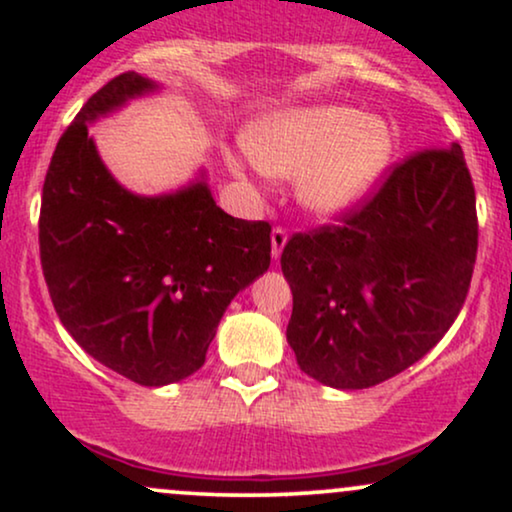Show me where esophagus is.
Here are the masks:
<instances>
[{
    "label": "esophagus",
    "mask_w": 512,
    "mask_h": 512,
    "mask_svg": "<svg viewBox=\"0 0 512 512\" xmlns=\"http://www.w3.org/2000/svg\"><path fill=\"white\" fill-rule=\"evenodd\" d=\"M286 240H289V236H286L284 228H274V231H272V260L274 262L279 260L281 252H284Z\"/></svg>",
    "instance_id": "obj_1"
}]
</instances>
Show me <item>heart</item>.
Returning <instances> with one entry per match:
<instances>
[{
	"mask_svg": "<svg viewBox=\"0 0 512 512\" xmlns=\"http://www.w3.org/2000/svg\"><path fill=\"white\" fill-rule=\"evenodd\" d=\"M245 149L272 178H298V199L315 214L354 207L383 175L395 134L383 120L346 105H310L264 115L245 132ZM231 168L243 175L236 158Z\"/></svg>",
	"mask_w": 512,
	"mask_h": 512,
	"instance_id": "1",
	"label": "heart"
}]
</instances>
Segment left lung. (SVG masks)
Wrapping results in <instances>:
<instances>
[{"instance_id":"obj_1","label":"left lung","mask_w":512,"mask_h":512,"mask_svg":"<svg viewBox=\"0 0 512 512\" xmlns=\"http://www.w3.org/2000/svg\"><path fill=\"white\" fill-rule=\"evenodd\" d=\"M477 197L460 144L421 151L339 226L281 252L286 327L305 375L363 390L407 370L450 330L477 260Z\"/></svg>"}]
</instances>
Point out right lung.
<instances>
[{
    "label": "right lung",
    "mask_w": 512,
    "mask_h": 512,
    "mask_svg": "<svg viewBox=\"0 0 512 512\" xmlns=\"http://www.w3.org/2000/svg\"><path fill=\"white\" fill-rule=\"evenodd\" d=\"M156 91L127 72L93 93L57 142L40 204V262L62 325L88 356L144 387L202 368L226 308L272 260V226L216 207L204 168L146 197L105 166L88 127Z\"/></svg>",
    "instance_id": "right-lung-1"
}]
</instances>
